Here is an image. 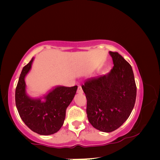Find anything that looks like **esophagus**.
<instances>
[{"mask_svg":"<svg viewBox=\"0 0 160 160\" xmlns=\"http://www.w3.org/2000/svg\"><path fill=\"white\" fill-rule=\"evenodd\" d=\"M82 88H81V86H79L78 87V92H82Z\"/></svg>","mask_w":160,"mask_h":160,"instance_id":"obj_1","label":"esophagus"}]
</instances>
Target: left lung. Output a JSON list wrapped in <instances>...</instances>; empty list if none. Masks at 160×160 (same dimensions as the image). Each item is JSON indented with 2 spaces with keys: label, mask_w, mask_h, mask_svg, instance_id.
Returning <instances> with one entry per match:
<instances>
[{
  "label": "left lung",
  "mask_w": 160,
  "mask_h": 160,
  "mask_svg": "<svg viewBox=\"0 0 160 160\" xmlns=\"http://www.w3.org/2000/svg\"><path fill=\"white\" fill-rule=\"evenodd\" d=\"M109 54L113 63L110 72L90 78L82 85L89 122L106 132L115 131L128 119L136 99L131 66L118 53L109 51Z\"/></svg>",
  "instance_id": "1"
}]
</instances>
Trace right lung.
Masks as SVG:
<instances>
[{
    "label": "right lung",
    "instance_id": "right-lung-1",
    "mask_svg": "<svg viewBox=\"0 0 160 160\" xmlns=\"http://www.w3.org/2000/svg\"><path fill=\"white\" fill-rule=\"evenodd\" d=\"M34 58L23 68L15 89V104L23 122L39 135H51L63 126L66 111L76 93L78 86H58L42 98L33 99L26 94L25 78L31 69Z\"/></svg>",
    "mask_w": 160,
    "mask_h": 160
}]
</instances>
